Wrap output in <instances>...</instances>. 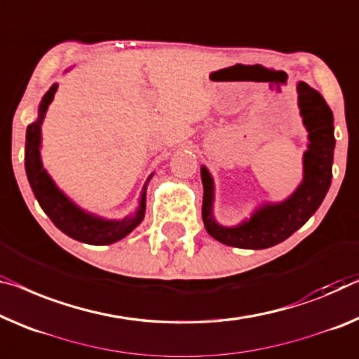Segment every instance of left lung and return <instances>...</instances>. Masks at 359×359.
<instances>
[{
    "mask_svg": "<svg viewBox=\"0 0 359 359\" xmlns=\"http://www.w3.org/2000/svg\"><path fill=\"white\" fill-rule=\"evenodd\" d=\"M298 100L303 122L309 132V149L304 153V179L298 190L280 205L264 206L242 226L226 229L211 217L212 180L201 169L203 222L208 233L229 247L263 250L287 240L316 212L332 180L334 161V117L323 96L304 82L298 83Z\"/></svg>",
    "mask_w": 359,
    "mask_h": 359,
    "instance_id": "left-lung-1",
    "label": "left lung"
}]
</instances>
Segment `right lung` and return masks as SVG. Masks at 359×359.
<instances>
[{
    "label": "right lung",
    "mask_w": 359,
    "mask_h": 359,
    "mask_svg": "<svg viewBox=\"0 0 359 359\" xmlns=\"http://www.w3.org/2000/svg\"><path fill=\"white\" fill-rule=\"evenodd\" d=\"M57 85H51L46 95L43 96L40 104V114L34 124L27 127V140H25V172L29 184L34 190V195L39 200L41 210L51 219V222L74 240L90 245H109L117 240L124 238L130 233L145 216V190L140 198V206L135 216H130L122 221H103V219L93 217L85 214L77 206L64 196L56 185L53 184L50 175L43 169L40 161V126L45 112L50 106L53 96H55Z\"/></svg>",
    "instance_id": "obj_1"
}]
</instances>
